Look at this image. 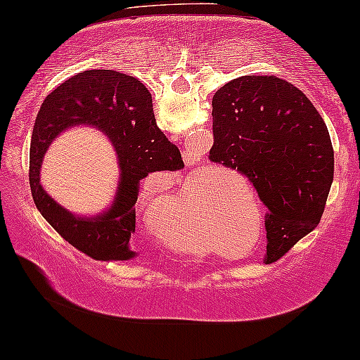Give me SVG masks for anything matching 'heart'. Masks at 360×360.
Here are the masks:
<instances>
[{"label":"heart","instance_id":"heart-1","mask_svg":"<svg viewBox=\"0 0 360 360\" xmlns=\"http://www.w3.org/2000/svg\"><path fill=\"white\" fill-rule=\"evenodd\" d=\"M220 188H225V190L230 188L229 180L225 176H220V174L214 172L212 190L217 191L219 195L199 202V209L206 214L207 225H204L198 212L193 211V195L188 193L179 202H175L172 212L162 215L161 220H159L156 226L158 236H161L165 243H169L170 246H174L179 251L202 252L207 248L217 251L211 223L219 230L220 235L231 233V231L241 233V222L245 220L241 219L245 217V214H241V206L233 198H229V195H220ZM214 197L218 199L214 200ZM209 219L212 220L211 223L208 222Z\"/></svg>","mask_w":360,"mask_h":360}]
</instances>
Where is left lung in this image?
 Masks as SVG:
<instances>
[{
    "mask_svg": "<svg viewBox=\"0 0 360 360\" xmlns=\"http://www.w3.org/2000/svg\"><path fill=\"white\" fill-rule=\"evenodd\" d=\"M212 162L245 174L267 207V256H285L322 217L335 158L323 119L304 93L274 75H245L212 98Z\"/></svg>",
    "mask_w": 360,
    "mask_h": 360,
    "instance_id": "8db88e82",
    "label": "left lung"
}]
</instances>
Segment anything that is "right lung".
Returning <instances> with one entry per match:
<instances>
[{
    "label": "right lung",
    "instance_id": "obj_1",
    "mask_svg": "<svg viewBox=\"0 0 360 360\" xmlns=\"http://www.w3.org/2000/svg\"><path fill=\"white\" fill-rule=\"evenodd\" d=\"M75 124L96 126L109 136L120 159L115 202L96 218H77L42 190L39 169L54 137ZM179 148L159 130L148 88L115 70L80 72L49 93L38 110L30 141V188L46 222L72 246L96 261H129L135 233L140 180L156 170H180Z\"/></svg>",
    "mask_w": 360,
    "mask_h": 360
}]
</instances>
